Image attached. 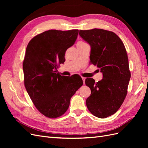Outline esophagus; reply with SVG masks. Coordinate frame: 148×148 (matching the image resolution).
Here are the masks:
<instances>
[{
    "label": "esophagus",
    "mask_w": 148,
    "mask_h": 148,
    "mask_svg": "<svg viewBox=\"0 0 148 148\" xmlns=\"http://www.w3.org/2000/svg\"><path fill=\"white\" fill-rule=\"evenodd\" d=\"M82 79H83V84H84V83H85V79H86V78H84V77H82Z\"/></svg>",
    "instance_id": "esophagus-1"
}]
</instances>
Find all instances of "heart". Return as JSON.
<instances>
[{
  "label": "heart",
  "mask_w": 148,
  "mask_h": 148,
  "mask_svg": "<svg viewBox=\"0 0 148 148\" xmlns=\"http://www.w3.org/2000/svg\"><path fill=\"white\" fill-rule=\"evenodd\" d=\"M78 43H80V42H78Z\"/></svg>",
  "instance_id": "obj_1"
}]
</instances>
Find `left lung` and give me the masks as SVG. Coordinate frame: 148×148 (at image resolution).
I'll return each mask as SVG.
<instances>
[{
	"mask_svg": "<svg viewBox=\"0 0 148 148\" xmlns=\"http://www.w3.org/2000/svg\"><path fill=\"white\" fill-rule=\"evenodd\" d=\"M79 34L90 45V62L103 76L97 83L92 78L85 80L91 91L86 106L92 114L104 119L119 110L127 96L131 74L126 49L122 40L112 31L95 28L79 30Z\"/></svg>",
	"mask_w": 148,
	"mask_h": 148,
	"instance_id": "1",
	"label": "left lung"
}]
</instances>
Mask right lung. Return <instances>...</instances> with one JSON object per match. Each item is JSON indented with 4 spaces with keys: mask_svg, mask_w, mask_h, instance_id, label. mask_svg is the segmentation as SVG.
<instances>
[{
    "mask_svg": "<svg viewBox=\"0 0 148 148\" xmlns=\"http://www.w3.org/2000/svg\"><path fill=\"white\" fill-rule=\"evenodd\" d=\"M78 29H51L36 36L26 47L23 63L26 91L36 109L54 119L68 109L71 97L83 84L81 77L57 73L66 51L75 44Z\"/></svg>",
    "mask_w": 148,
    "mask_h": 148,
    "instance_id": "obj_1",
    "label": "right lung"
}]
</instances>
